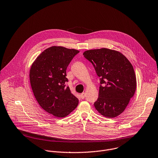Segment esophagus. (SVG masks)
I'll return each instance as SVG.
<instances>
[{
  "label": "esophagus",
  "instance_id": "obj_1",
  "mask_svg": "<svg viewBox=\"0 0 158 158\" xmlns=\"http://www.w3.org/2000/svg\"><path fill=\"white\" fill-rule=\"evenodd\" d=\"M80 96H81V98L82 99L84 98V97H85V92H83V93L81 94Z\"/></svg>",
  "mask_w": 158,
  "mask_h": 158
}]
</instances>
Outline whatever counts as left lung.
Segmentation results:
<instances>
[{
  "mask_svg": "<svg viewBox=\"0 0 158 158\" xmlns=\"http://www.w3.org/2000/svg\"><path fill=\"white\" fill-rule=\"evenodd\" d=\"M83 55L100 77L95 108L103 117H117L125 110L136 90V79L132 64L120 52L108 48L87 50Z\"/></svg>",
  "mask_w": 158,
  "mask_h": 158,
  "instance_id": "8db88e82",
  "label": "left lung"
}]
</instances>
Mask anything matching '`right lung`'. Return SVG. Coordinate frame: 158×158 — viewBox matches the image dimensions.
<instances>
[{"label":"right lung","mask_w":158,"mask_h":158,"mask_svg":"<svg viewBox=\"0 0 158 158\" xmlns=\"http://www.w3.org/2000/svg\"><path fill=\"white\" fill-rule=\"evenodd\" d=\"M79 51L53 46L44 50L30 70L34 96L40 107L55 117L68 115L77 106L79 100L65 83L66 69Z\"/></svg>","instance_id":"add662e5"}]
</instances>
